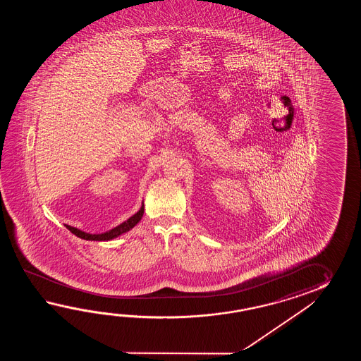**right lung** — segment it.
<instances>
[{"mask_svg": "<svg viewBox=\"0 0 361 361\" xmlns=\"http://www.w3.org/2000/svg\"><path fill=\"white\" fill-rule=\"evenodd\" d=\"M143 213H145V205H142V207L139 209V212H137L135 214L130 216L128 221H125V222L121 223V224H118L115 228L107 231V232H104V233H94V235H92V233H87V232H84V231L75 228V227H71L68 224H66V227H67L72 233H75L77 238H84V240H92V241H108V240H112V238H117V236L123 235L125 232L130 231L131 228L142 219Z\"/></svg>", "mask_w": 361, "mask_h": 361, "instance_id": "obj_1", "label": "right lung"}]
</instances>
